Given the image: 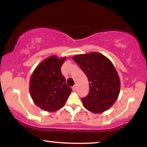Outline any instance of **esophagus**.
<instances>
[{
    "mask_svg": "<svg viewBox=\"0 0 147 147\" xmlns=\"http://www.w3.org/2000/svg\"><path fill=\"white\" fill-rule=\"evenodd\" d=\"M76 88H77V86H76V85H74L72 87V90H75Z\"/></svg>",
    "mask_w": 147,
    "mask_h": 147,
    "instance_id": "esophagus-1",
    "label": "esophagus"
}]
</instances>
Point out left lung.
Segmentation results:
<instances>
[{
    "instance_id": "obj_1",
    "label": "left lung",
    "mask_w": 147,
    "mask_h": 147,
    "mask_svg": "<svg viewBox=\"0 0 147 147\" xmlns=\"http://www.w3.org/2000/svg\"><path fill=\"white\" fill-rule=\"evenodd\" d=\"M89 82V92L82 98L84 107L94 113H101L117 100L120 89L119 76L114 65L98 52L76 55L72 58Z\"/></svg>"
}]
</instances>
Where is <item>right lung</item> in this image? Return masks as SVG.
<instances>
[{
    "instance_id": "obj_1",
    "label": "right lung",
    "mask_w": 147,
    "mask_h": 147,
    "mask_svg": "<svg viewBox=\"0 0 147 147\" xmlns=\"http://www.w3.org/2000/svg\"><path fill=\"white\" fill-rule=\"evenodd\" d=\"M65 60V57H50L36 67L31 76L30 95L35 104L45 111L55 112L63 107L72 90L61 71Z\"/></svg>"
}]
</instances>
